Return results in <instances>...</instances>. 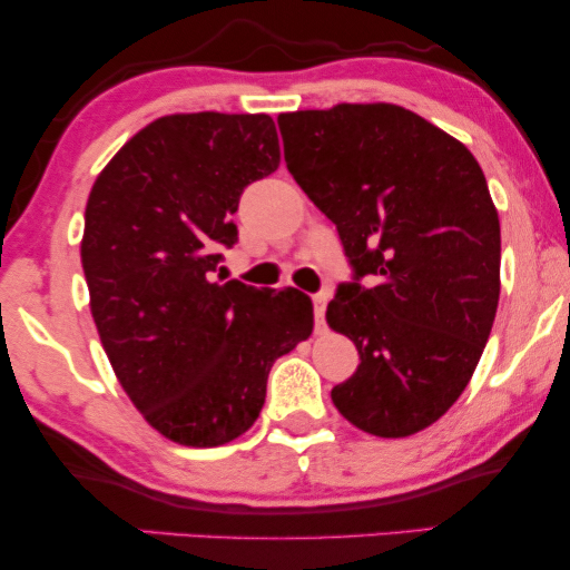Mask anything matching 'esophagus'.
Masks as SVG:
<instances>
[{
    "label": "esophagus",
    "instance_id": "1",
    "mask_svg": "<svg viewBox=\"0 0 570 570\" xmlns=\"http://www.w3.org/2000/svg\"><path fill=\"white\" fill-rule=\"evenodd\" d=\"M314 316H316V330H322L324 326V314H326V301H330V295L326 293H316L314 298Z\"/></svg>",
    "mask_w": 570,
    "mask_h": 570
}]
</instances>
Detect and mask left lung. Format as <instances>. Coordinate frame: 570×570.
Segmentation results:
<instances>
[{
  "instance_id": "8db88e82",
  "label": "left lung",
  "mask_w": 570,
  "mask_h": 570,
  "mask_svg": "<svg viewBox=\"0 0 570 570\" xmlns=\"http://www.w3.org/2000/svg\"><path fill=\"white\" fill-rule=\"evenodd\" d=\"M277 127L287 170L337 225L353 269L326 308L361 355L334 407L381 439L423 431L470 384L501 295V223L480 163L392 104L279 114Z\"/></svg>"
}]
</instances>
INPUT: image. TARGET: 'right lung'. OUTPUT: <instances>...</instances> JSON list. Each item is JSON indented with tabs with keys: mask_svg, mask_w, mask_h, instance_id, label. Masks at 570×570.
Here are the masks:
<instances>
[{
	"mask_svg": "<svg viewBox=\"0 0 570 570\" xmlns=\"http://www.w3.org/2000/svg\"><path fill=\"white\" fill-rule=\"evenodd\" d=\"M279 166L267 114H176L137 131L96 178L82 269L116 379L184 446H223L259 417L277 357L314 330L295 287L215 283L233 213Z\"/></svg>",
	"mask_w": 570,
	"mask_h": 570,
	"instance_id": "add662e5",
	"label": "right lung"
}]
</instances>
